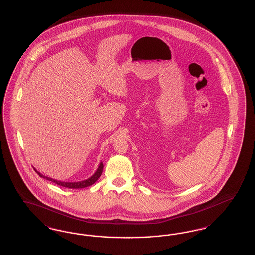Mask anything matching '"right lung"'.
Listing matches in <instances>:
<instances>
[{
    "label": "right lung",
    "instance_id": "add662e5",
    "mask_svg": "<svg viewBox=\"0 0 255 255\" xmlns=\"http://www.w3.org/2000/svg\"><path fill=\"white\" fill-rule=\"evenodd\" d=\"M103 168H104V165H103V162H101L99 164V167L97 168L95 173L91 177H89L87 180H84V181H80V182H61V181H57V180H54L53 178H50V177H47V176L41 174L39 171H37L35 168V172L40 176L41 178H44L48 181H51L53 182L54 184L56 185H61L64 187H68V188H72V189H77V188H85V187H88L89 185H93L97 180L100 178V176L102 175V172H103Z\"/></svg>",
    "mask_w": 255,
    "mask_h": 255
}]
</instances>
